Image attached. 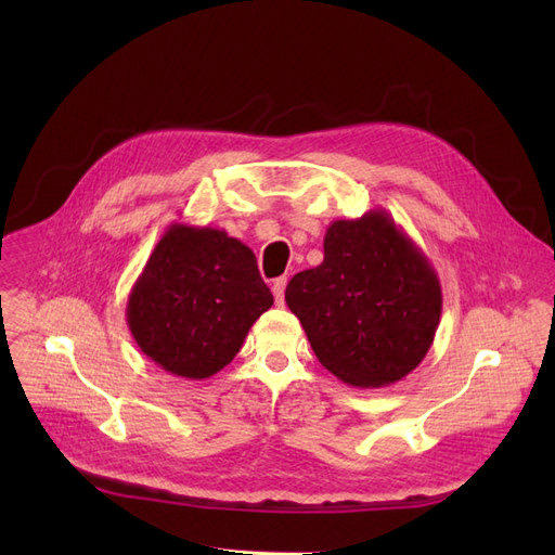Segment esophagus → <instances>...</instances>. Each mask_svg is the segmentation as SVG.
Masks as SVG:
<instances>
[{"instance_id":"34e87169","label":"esophagus","mask_w":555,"mask_h":555,"mask_svg":"<svg viewBox=\"0 0 555 555\" xmlns=\"http://www.w3.org/2000/svg\"><path fill=\"white\" fill-rule=\"evenodd\" d=\"M285 285H287V279L281 276V279H274L272 283V295H274V301L279 306H283V299H285Z\"/></svg>"}]
</instances>
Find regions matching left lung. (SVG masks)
<instances>
[{"label":"left lung","mask_w":555,"mask_h":555,"mask_svg":"<svg viewBox=\"0 0 555 555\" xmlns=\"http://www.w3.org/2000/svg\"><path fill=\"white\" fill-rule=\"evenodd\" d=\"M285 304L317 360L341 383L389 387L427 356L441 322V281L385 209L335 220L322 266L299 272Z\"/></svg>","instance_id":"8db88e82"}]
</instances>
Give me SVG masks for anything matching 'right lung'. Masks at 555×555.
Here are the masks:
<instances>
[{
  "mask_svg": "<svg viewBox=\"0 0 555 555\" xmlns=\"http://www.w3.org/2000/svg\"><path fill=\"white\" fill-rule=\"evenodd\" d=\"M272 304L245 243L224 229L172 222L130 289L126 319L159 369L207 380L236 358Z\"/></svg>",
  "mask_w": 555,
  "mask_h": 555,
  "instance_id": "obj_1",
  "label": "right lung"
}]
</instances>
